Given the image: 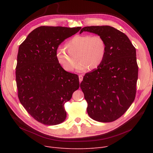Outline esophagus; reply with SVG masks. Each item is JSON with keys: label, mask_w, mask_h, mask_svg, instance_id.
I'll return each instance as SVG.
<instances>
[{"label": "esophagus", "mask_w": 153, "mask_h": 153, "mask_svg": "<svg viewBox=\"0 0 153 153\" xmlns=\"http://www.w3.org/2000/svg\"><path fill=\"white\" fill-rule=\"evenodd\" d=\"M79 82H81L82 81V79H83V75L82 74H80L79 76Z\"/></svg>", "instance_id": "obj_1"}]
</instances>
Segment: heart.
<instances>
[{
    "label": "heart",
    "mask_w": 153,
    "mask_h": 153,
    "mask_svg": "<svg viewBox=\"0 0 153 153\" xmlns=\"http://www.w3.org/2000/svg\"><path fill=\"white\" fill-rule=\"evenodd\" d=\"M68 54L61 49L56 53L58 64L68 72L74 71L77 56L79 61L78 71L98 68L105 58L107 51L106 43L100 35H76L70 39L64 45Z\"/></svg>",
    "instance_id": "1"
}]
</instances>
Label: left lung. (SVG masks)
<instances>
[{
  "label": "left lung",
  "instance_id": "obj_1",
  "mask_svg": "<svg viewBox=\"0 0 153 153\" xmlns=\"http://www.w3.org/2000/svg\"><path fill=\"white\" fill-rule=\"evenodd\" d=\"M83 31L101 36L107 46L101 65L86 73L80 86L87 102V114L95 121L114 122L135 99L138 74L136 49L125 33L112 27H85L80 33Z\"/></svg>",
  "mask_w": 153,
  "mask_h": 153
}]
</instances>
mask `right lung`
<instances>
[{
  "label": "right lung",
  "instance_id": "right-lung-1",
  "mask_svg": "<svg viewBox=\"0 0 153 153\" xmlns=\"http://www.w3.org/2000/svg\"><path fill=\"white\" fill-rule=\"evenodd\" d=\"M81 28L39 27L19 46L15 72L18 97L28 113L39 123L56 125L66 118L64 104L79 89V76L59 65L56 53L64 39Z\"/></svg>",
  "mask_w": 153,
  "mask_h": 153
}]
</instances>
